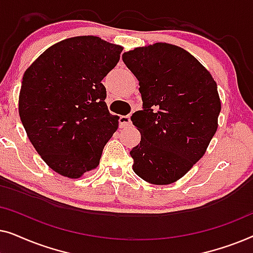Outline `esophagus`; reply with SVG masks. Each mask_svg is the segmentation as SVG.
<instances>
[{
    "instance_id": "1",
    "label": "esophagus",
    "mask_w": 253,
    "mask_h": 253,
    "mask_svg": "<svg viewBox=\"0 0 253 253\" xmlns=\"http://www.w3.org/2000/svg\"><path fill=\"white\" fill-rule=\"evenodd\" d=\"M131 126L130 116H120V126L121 127H127Z\"/></svg>"
}]
</instances>
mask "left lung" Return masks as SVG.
Returning a JSON list of instances; mask_svg holds the SVG:
<instances>
[{
  "instance_id": "1",
  "label": "left lung",
  "mask_w": 253,
  "mask_h": 253,
  "mask_svg": "<svg viewBox=\"0 0 253 253\" xmlns=\"http://www.w3.org/2000/svg\"><path fill=\"white\" fill-rule=\"evenodd\" d=\"M122 57L143 99V110L131 116L141 137L130 151L132 169L152 184H171L203 158L216 132V83L193 55L175 44L137 47Z\"/></svg>"
}]
</instances>
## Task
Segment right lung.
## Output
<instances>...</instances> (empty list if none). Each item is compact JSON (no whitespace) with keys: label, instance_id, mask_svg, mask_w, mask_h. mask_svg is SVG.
Wrapping results in <instances>:
<instances>
[{"label":"right lung","instance_id":"obj_1","mask_svg":"<svg viewBox=\"0 0 253 253\" xmlns=\"http://www.w3.org/2000/svg\"><path fill=\"white\" fill-rule=\"evenodd\" d=\"M123 47L94 36L69 38L43 51L24 72L18 112L27 137L48 167L81 178L99 166L119 127L102 79Z\"/></svg>","mask_w":253,"mask_h":253}]
</instances>
